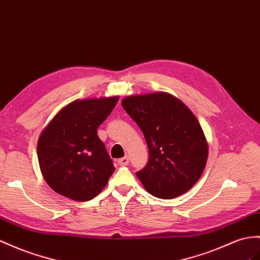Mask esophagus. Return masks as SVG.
<instances>
[{"instance_id":"obj_1","label":"esophagus","mask_w":260,"mask_h":260,"mask_svg":"<svg viewBox=\"0 0 260 260\" xmlns=\"http://www.w3.org/2000/svg\"><path fill=\"white\" fill-rule=\"evenodd\" d=\"M117 162H118L119 166H127L128 162H129V158L127 156H125V157H123L121 159H118Z\"/></svg>"}]
</instances>
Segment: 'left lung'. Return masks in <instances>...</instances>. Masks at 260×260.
<instances>
[{
  "instance_id": "left-lung-1",
  "label": "left lung",
  "mask_w": 260,
  "mask_h": 260,
  "mask_svg": "<svg viewBox=\"0 0 260 260\" xmlns=\"http://www.w3.org/2000/svg\"><path fill=\"white\" fill-rule=\"evenodd\" d=\"M122 106L142 129L149 150L136 176L151 196L174 199L190 190L208 160V143L198 118L166 92L123 99Z\"/></svg>"
}]
</instances>
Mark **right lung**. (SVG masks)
<instances>
[{"instance_id": "right-lung-1", "label": "right lung", "mask_w": 260, "mask_h": 260, "mask_svg": "<svg viewBox=\"0 0 260 260\" xmlns=\"http://www.w3.org/2000/svg\"><path fill=\"white\" fill-rule=\"evenodd\" d=\"M118 96L77 100L59 111L38 138L43 177L57 193L73 201L95 198L114 172L98 127Z\"/></svg>"}]
</instances>
